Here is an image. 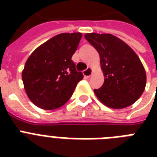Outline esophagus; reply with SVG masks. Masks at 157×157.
I'll return each mask as SVG.
<instances>
[{"mask_svg": "<svg viewBox=\"0 0 157 157\" xmlns=\"http://www.w3.org/2000/svg\"><path fill=\"white\" fill-rule=\"evenodd\" d=\"M91 74H92V68L91 67H88V68L83 71V75L86 77H90L91 76Z\"/></svg>", "mask_w": 157, "mask_h": 157, "instance_id": "obj_1", "label": "esophagus"}]
</instances>
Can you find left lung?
<instances>
[{
    "mask_svg": "<svg viewBox=\"0 0 157 157\" xmlns=\"http://www.w3.org/2000/svg\"><path fill=\"white\" fill-rule=\"evenodd\" d=\"M85 37L100 56L104 83L94 93L107 107L120 109L135 103L146 86L140 59L123 40L112 34L87 33Z\"/></svg>",
    "mask_w": 157,
    "mask_h": 157,
    "instance_id": "left-lung-1",
    "label": "left lung"
}]
</instances>
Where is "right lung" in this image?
I'll use <instances>...</instances> for the list:
<instances>
[{
	"instance_id": "obj_1",
	"label": "right lung",
	"mask_w": 157,
	"mask_h": 157,
	"mask_svg": "<svg viewBox=\"0 0 157 157\" xmlns=\"http://www.w3.org/2000/svg\"><path fill=\"white\" fill-rule=\"evenodd\" d=\"M82 34L61 33L40 45L26 62L22 73L28 98L45 110L62 107L69 100L79 81L83 79L71 57Z\"/></svg>"
}]
</instances>
